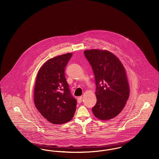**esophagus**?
<instances>
[{"label":"esophagus","instance_id":"34e87169","mask_svg":"<svg viewBox=\"0 0 159 159\" xmlns=\"http://www.w3.org/2000/svg\"><path fill=\"white\" fill-rule=\"evenodd\" d=\"M82 101V97H79L77 98V102L78 103H80Z\"/></svg>","mask_w":159,"mask_h":159}]
</instances>
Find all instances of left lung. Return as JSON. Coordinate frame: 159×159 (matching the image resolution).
Returning a JSON list of instances; mask_svg holds the SVG:
<instances>
[{"instance_id":"1","label":"left lung","mask_w":159,"mask_h":159,"mask_svg":"<svg viewBox=\"0 0 159 159\" xmlns=\"http://www.w3.org/2000/svg\"><path fill=\"white\" fill-rule=\"evenodd\" d=\"M84 54L95 76L97 101L92 112L100 120L113 119L121 112L129 96L125 68L109 51L91 49L84 51Z\"/></svg>"}]
</instances>
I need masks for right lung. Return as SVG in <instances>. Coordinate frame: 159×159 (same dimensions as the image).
<instances>
[{
    "label": "right lung",
    "instance_id": "obj_1",
    "mask_svg": "<svg viewBox=\"0 0 159 159\" xmlns=\"http://www.w3.org/2000/svg\"><path fill=\"white\" fill-rule=\"evenodd\" d=\"M72 55L66 53L47 61L36 77L34 104L47 120L55 125L71 120L76 111L77 100L65 77V68Z\"/></svg>",
    "mask_w": 159,
    "mask_h": 159
}]
</instances>
